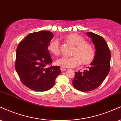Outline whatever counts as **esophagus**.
<instances>
[{"instance_id":"34e87169","label":"esophagus","mask_w":121,"mask_h":121,"mask_svg":"<svg viewBox=\"0 0 121 121\" xmlns=\"http://www.w3.org/2000/svg\"><path fill=\"white\" fill-rule=\"evenodd\" d=\"M60 69H61V70L62 71V72H65V71L66 70V68H64V67H61V68H60Z\"/></svg>"}]
</instances>
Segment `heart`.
I'll use <instances>...</instances> for the list:
<instances>
[{"instance_id":"obj_1","label":"heart","mask_w":121,"mask_h":121,"mask_svg":"<svg viewBox=\"0 0 121 121\" xmlns=\"http://www.w3.org/2000/svg\"><path fill=\"white\" fill-rule=\"evenodd\" d=\"M61 38L70 43L74 48L73 50L72 57L63 56L56 61L57 65L64 68H74L80 64L89 65L95 59L96 52L91 43L86 42L85 39L77 33H69L62 36ZM47 50L53 56L60 54L59 42L57 39H52L47 45Z\"/></svg>"}]
</instances>
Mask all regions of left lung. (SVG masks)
Returning <instances> with one entry per match:
<instances>
[{"instance_id": "obj_1", "label": "left lung", "mask_w": 121, "mask_h": 121, "mask_svg": "<svg viewBox=\"0 0 121 121\" xmlns=\"http://www.w3.org/2000/svg\"><path fill=\"white\" fill-rule=\"evenodd\" d=\"M87 34L95 46L96 56L88 70L75 73L73 86L82 92L92 91L99 87L108 74L110 67L111 53L104 39L91 32Z\"/></svg>"}]
</instances>
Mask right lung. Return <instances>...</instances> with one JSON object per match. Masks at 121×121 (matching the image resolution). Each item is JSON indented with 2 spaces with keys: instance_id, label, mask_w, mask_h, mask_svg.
I'll return each mask as SVG.
<instances>
[{
  "instance_id": "add662e5",
  "label": "right lung",
  "mask_w": 121,
  "mask_h": 121,
  "mask_svg": "<svg viewBox=\"0 0 121 121\" xmlns=\"http://www.w3.org/2000/svg\"><path fill=\"white\" fill-rule=\"evenodd\" d=\"M53 37V34L48 31L32 33L17 46L15 69L21 82L32 90L51 89L61 73L59 66L46 67L52 62L47 45Z\"/></svg>"
}]
</instances>
